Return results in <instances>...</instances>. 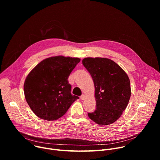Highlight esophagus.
Listing matches in <instances>:
<instances>
[{
  "instance_id": "obj_1",
  "label": "esophagus",
  "mask_w": 160,
  "mask_h": 160,
  "mask_svg": "<svg viewBox=\"0 0 160 160\" xmlns=\"http://www.w3.org/2000/svg\"><path fill=\"white\" fill-rule=\"evenodd\" d=\"M80 99H81V100H82V101L85 100V96L84 94H82V95L80 96Z\"/></svg>"
}]
</instances>
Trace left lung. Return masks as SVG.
<instances>
[{
	"instance_id": "1",
	"label": "left lung",
	"mask_w": 160,
	"mask_h": 160,
	"mask_svg": "<svg viewBox=\"0 0 160 160\" xmlns=\"http://www.w3.org/2000/svg\"><path fill=\"white\" fill-rule=\"evenodd\" d=\"M82 63L93 79L96 109L88 117L101 125L116 122L127 108L131 96L129 78L115 61L104 58H86Z\"/></svg>"
}]
</instances>
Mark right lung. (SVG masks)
I'll return each instance as SVG.
<instances>
[{"instance_id": "1", "label": "right lung", "mask_w": 160, "mask_h": 160, "mask_svg": "<svg viewBox=\"0 0 160 160\" xmlns=\"http://www.w3.org/2000/svg\"><path fill=\"white\" fill-rule=\"evenodd\" d=\"M80 61L78 58L50 57L40 62L27 75L25 97L38 117L48 121L58 120L79 98L71 94L68 79Z\"/></svg>"}]
</instances>
